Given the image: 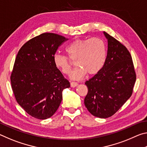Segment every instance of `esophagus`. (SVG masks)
<instances>
[{
    "instance_id": "1",
    "label": "esophagus",
    "mask_w": 147,
    "mask_h": 147,
    "mask_svg": "<svg viewBox=\"0 0 147 147\" xmlns=\"http://www.w3.org/2000/svg\"><path fill=\"white\" fill-rule=\"evenodd\" d=\"M78 83L77 82H71V86L72 87V88H74V87H76L78 86Z\"/></svg>"
}]
</instances>
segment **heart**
Returning <instances> with one entry per match:
<instances>
[{
	"label": "heart",
	"mask_w": 147,
	"mask_h": 147,
	"mask_svg": "<svg viewBox=\"0 0 147 147\" xmlns=\"http://www.w3.org/2000/svg\"><path fill=\"white\" fill-rule=\"evenodd\" d=\"M65 51L69 58L76 59L77 66L70 75L73 80L82 79L87 73L90 75L98 73L106 61V44L99 38L76 39L65 47ZM53 61L56 67L63 74L70 73L72 65L67 56L55 54Z\"/></svg>",
	"instance_id": "1"
}]
</instances>
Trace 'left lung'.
<instances>
[{
    "label": "left lung",
    "mask_w": 147,
    "mask_h": 147,
    "mask_svg": "<svg viewBox=\"0 0 147 147\" xmlns=\"http://www.w3.org/2000/svg\"><path fill=\"white\" fill-rule=\"evenodd\" d=\"M108 53L101 70L86 82L88 93L84 104L92 115L108 118L130 97L136 80L131 54L126 47L104 32Z\"/></svg>",
    "instance_id": "obj_1"
}]
</instances>
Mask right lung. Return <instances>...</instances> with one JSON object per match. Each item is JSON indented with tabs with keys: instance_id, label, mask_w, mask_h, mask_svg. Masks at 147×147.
Returning a JSON list of instances; mask_svg holds the SVG:
<instances>
[{
	"instance_id": "obj_1",
	"label": "right lung",
	"mask_w": 147,
	"mask_h": 147,
	"mask_svg": "<svg viewBox=\"0 0 147 147\" xmlns=\"http://www.w3.org/2000/svg\"><path fill=\"white\" fill-rule=\"evenodd\" d=\"M68 39L43 33L30 39L17 53L10 80L17 102L34 118L53 116L62 100V91L70 87L53 61L58 47Z\"/></svg>"
}]
</instances>
